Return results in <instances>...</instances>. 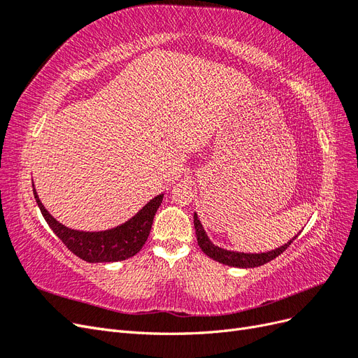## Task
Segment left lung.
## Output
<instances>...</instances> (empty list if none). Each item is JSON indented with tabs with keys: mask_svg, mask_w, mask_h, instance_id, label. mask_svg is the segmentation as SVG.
Returning <instances> with one entry per match:
<instances>
[{
	"mask_svg": "<svg viewBox=\"0 0 358 358\" xmlns=\"http://www.w3.org/2000/svg\"><path fill=\"white\" fill-rule=\"evenodd\" d=\"M194 227H196V236H197L199 246L201 248V251L206 255H208L212 259H215V262L221 263V264L231 266V267H241V268H252V267H258V266H263L268 262H272L273 258H276L278 255L282 254L285 249L292 243V241H294L296 237L299 236V234L294 236L289 242H287L285 245L279 246L276 249H272V251L251 254V252L229 251V249H224L218 245H213L212 241L209 239L208 233L204 231V227L201 225V221L199 220V216H197L196 212H194Z\"/></svg>",
	"mask_w": 358,
	"mask_h": 358,
	"instance_id": "left-lung-1",
	"label": "left lung"
}]
</instances>
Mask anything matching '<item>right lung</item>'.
<instances>
[{
	"mask_svg": "<svg viewBox=\"0 0 358 358\" xmlns=\"http://www.w3.org/2000/svg\"><path fill=\"white\" fill-rule=\"evenodd\" d=\"M32 191H34V199L43 218L46 220L50 230L58 236V239L74 255L88 263H115L134 257L148 241L150 229H152L154 216L161 206L162 199H164V194H158L157 197L149 200L133 218L113 227V229L82 231L70 229V227L53 218L40 201L34 183H32Z\"/></svg>",
	"mask_w": 358,
	"mask_h": 358,
	"instance_id": "obj_1",
	"label": "right lung"
}]
</instances>
